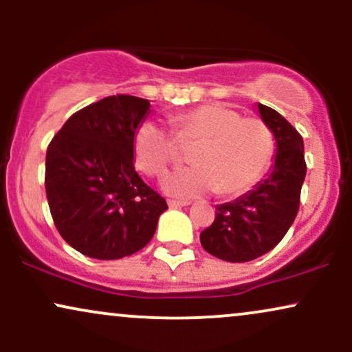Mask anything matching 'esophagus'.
<instances>
[{
	"instance_id": "esophagus-1",
	"label": "esophagus",
	"mask_w": 352,
	"mask_h": 352,
	"mask_svg": "<svg viewBox=\"0 0 352 352\" xmlns=\"http://www.w3.org/2000/svg\"><path fill=\"white\" fill-rule=\"evenodd\" d=\"M190 205V201H182V200H168V207L170 208H182Z\"/></svg>"
}]
</instances>
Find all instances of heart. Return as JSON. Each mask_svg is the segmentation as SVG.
I'll use <instances>...</instances> for the list:
<instances>
[{
	"mask_svg": "<svg viewBox=\"0 0 352 352\" xmlns=\"http://www.w3.org/2000/svg\"><path fill=\"white\" fill-rule=\"evenodd\" d=\"M173 134L197 140L190 151L193 165L175 168L164 180L170 195L190 199L217 190L240 195L265 177L274 159V135L265 120L241 117L221 104H204L177 116ZM157 120L145 119L134 135V159L140 172L159 177L175 157V139Z\"/></svg>",
	"mask_w": 352,
	"mask_h": 352,
	"instance_id": "obj_1",
	"label": "heart"
}]
</instances>
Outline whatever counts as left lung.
Segmentation results:
<instances>
[{"label": "left lung", "instance_id": "1", "mask_svg": "<svg viewBox=\"0 0 352 352\" xmlns=\"http://www.w3.org/2000/svg\"><path fill=\"white\" fill-rule=\"evenodd\" d=\"M258 111L276 140L272 172L243 197L217 205L215 220L200 233L210 254L232 263L252 261L280 243L298 215L306 177L300 132L274 109L258 104Z\"/></svg>", "mask_w": 352, "mask_h": 352}]
</instances>
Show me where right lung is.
<instances>
[{
	"mask_svg": "<svg viewBox=\"0 0 352 352\" xmlns=\"http://www.w3.org/2000/svg\"><path fill=\"white\" fill-rule=\"evenodd\" d=\"M147 99L109 96L72 114L46 152V197L59 235L79 253L119 260L142 250L167 201L134 167Z\"/></svg>",
	"mask_w": 352,
	"mask_h": 352,
	"instance_id": "1",
	"label": "right lung"
}]
</instances>
